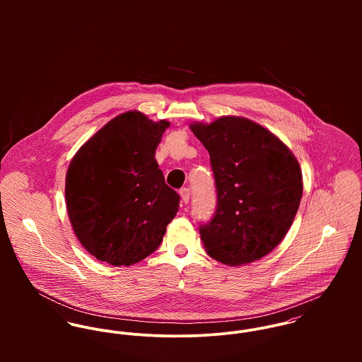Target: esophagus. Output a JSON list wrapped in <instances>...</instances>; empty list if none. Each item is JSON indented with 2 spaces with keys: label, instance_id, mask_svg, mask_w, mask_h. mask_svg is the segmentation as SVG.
I'll return each instance as SVG.
<instances>
[{
  "label": "esophagus",
  "instance_id": "obj_1",
  "mask_svg": "<svg viewBox=\"0 0 362 362\" xmlns=\"http://www.w3.org/2000/svg\"><path fill=\"white\" fill-rule=\"evenodd\" d=\"M180 195H181V201L184 204H188L189 202V198H191V191L189 188H181L180 189Z\"/></svg>",
  "mask_w": 362,
  "mask_h": 362
}]
</instances>
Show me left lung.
<instances>
[{
	"mask_svg": "<svg viewBox=\"0 0 362 362\" xmlns=\"http://www.w3.org/2000/svg\"><path fill=\"white\" fill-rule=\"evenodd\" d=\"M210 156L216 211L199 226L206 252L237 266L272 252L286 237L303 197V174L291 151L243 117L191 124Z\"/></svg>",
	"mask_w": 362,
	"mask_h": 362,
	"instance_id": "1",
	"label": "left lung"
}]
</instances>
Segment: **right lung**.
I'll return each mask as SVG.
<instances>
[{
  "label": "right lung",
  "instance_id": "obj_1",
  "mask_svg": "<svg viewBox=\"0 0 362 362\" xmlns=\"http://www.w3.org/2000/svg\"><path fill=\"white\" fill-rule=\"evenodd\" d=\"M170 124L139 111L117 115L69 163L68 216L96 259L129 266L149 257L175 217L180 195L164 182L155 153Z\"/></svg>",
  "mask_w": 362,
  "mask_h": 362
}]
</instances>
